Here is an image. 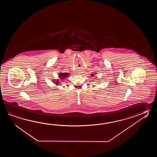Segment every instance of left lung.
I'll use <instances>...</instances> for the list:
<instances>
[{
  "instance_id": "obj_1",
  "label": "left lung",
  "mask_w": 157,
  "mask_h": 157,
  "mask_svg": "<svg viewBox=\"0 0 157 157\" xmlns=\"http://www.w3.org/2000/svg\"><path fill=\"white\" fill-rule=\"evenodd\" d=\"M97 73H94V74H91V77H94V76H95V75H96Z\"/></svg>"
}]
</instances>
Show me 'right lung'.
<instances>
[{
  "label": "right lung",
  "mask_w": 157,
  "mask_h": 157,
  "mask_svg": "<svg viewBox=\"0 0 157 157\" xmlns=\"http://www.w3.org/2000/svg\"><path fill=\"white\" fill-rule=\"evenodd\" d=\"M70 76V73H68V72H59L58 74V77H59L58 78H59L53 79V80H52V82L57 85H61L62 81L64 79H66L67 77H69Z\"/></svg>",
  "instance_id": "1"
}]
</instances>
